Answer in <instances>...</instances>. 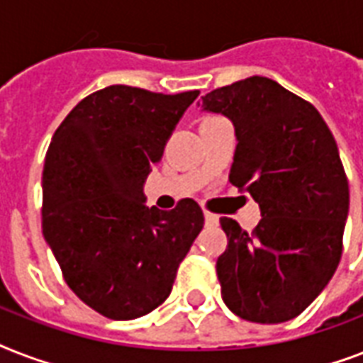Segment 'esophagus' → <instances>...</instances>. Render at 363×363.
Segmentation results:
<instances>
[{"instance_id":"obj_1","label":"esophagus","mask_w":363,"mask_h":363,"mask_svg":"<svg viewBox=\"0 0 363 363\" xmlns=\"http://www.w3.org/2000/svg\"><path fill=\"white\" fill-rule=\"evenodd\" d=\"M205 216V226H218V215H215V213H209V211H205L203 213Z\"/></svg>"}]
</instances>
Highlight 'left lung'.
<instances>
[{"label": "left lung", "instance_id": "1", "mask_svg": "<svg viewBox=\"0 0 363 363\" xmlns=\"http://www.w3.org/2000/svg\"><path fill=\"white\" fill-rule=\"evenodd\" d=\"M203 111L233 122L230 182L259 205L252 233L220 218L228 248L216 262L222 299L245 320L279 324L326 288L343 252L349 181L320 113L267 77L203 96Z\"/></svg>", "mask_w": 363, "mask_h": 363}]
</instances>
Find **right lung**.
I'll return each instance as SVG.
<instances>
[{
	"label": "right lung",
	"instance_id": "right-lung-1",
	"mask_svg": "<svg viewBox=\"0 0 363 363\" xmlns=\"http://www.w3.org/2000/svg\"><path fill=\"white\" fill-rule=\"evenodd\" d=\"M198 90L156 94L113 84L60 124L43 167V235L67 286L113 320L162 305L203 228L194 199L147 207L143 184Z\"/></svg>",
	"mask_w": 363,
	"mask_h": 363
}]
</instances>
